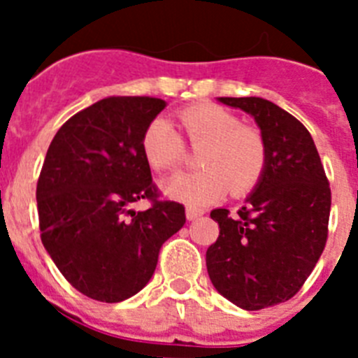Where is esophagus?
I'll list each match as a JSON object with an SVG mask.
<instances>
[{
  "mask_svg": "<svg viewBox=\"0 0 358 358\" xmlns=\"http://www.w3.org/2000/svg\"><path fill=\"white\" fill-rule=\"evenodd\" d=\"M202 215H204V211L197 210V208H188V210H186V218H188V220H197Z\"/></svg>",
  "mask_w": 358,
  "mask_h": 358,
  "instance_id": "esophagus-1",
  "label": "esophagus"
}]
</instances>
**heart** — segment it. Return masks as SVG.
<instances>
[{
    "label": "heart",
    "mask_w": 358,
    "mask_h": 358,
    "mask_svg": "<svg viewBox=\"0 0 358 358\" xmlns=\"http://www.w3.org/2000/svg\"><path fill=\"white\" fill-rule=\"evenodd\" d=\"M189 147L199 152L194 173H176L164 181V192L188 206L201 208L218 201L231 188L242 195L255 188L267 166V141L260 129L243 125L229 109L211 102H199L177 113ZM141 150L157 172L177 169L186 154L181 134L166 120H152L141 136Z\"/></svg>",
    "instance_id": "obj_1"
}]
</instances>
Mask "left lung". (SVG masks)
<instances>
[{
  "label": "left lung",
  "mask_w": 358,
  "mask_h": 358,
  "mask_svg": "<svg viewBox=\"0 0 358 358\" xmlns=\"http://www.w3.org/2000/svg\"><path fill=\"white\" fill-rule=\"evenodd\" d=\"M255 118L267 141V166L245 206L211 211L220 233L206 251L215 289L243 310L296 296L328 238L331 192L306 127L258 96L218 98Z\"/></svg>",
  "instance_id": "8db88e82"
}]
</instances>
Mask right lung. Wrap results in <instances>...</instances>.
<instances>
[{"label":"right lung","mask_w":358,"mask_h":358,"mask_svg":"<svg viewBox=\"0 0 358 358\" xmlns=\"http://www.w3.org/2000/svg\"><path fill=\"white\" fill-rule=\"evenodd\" d=\"M152 96H109L68 120L50 143L37 181L44 249L84 296L118 303L140 292L159 249L186 222L185 206L159 201L141 150L164 109ZM151 201L145 212L130 206Z\"/></svg>","instance_id":"obj_1"}]
</instances>
